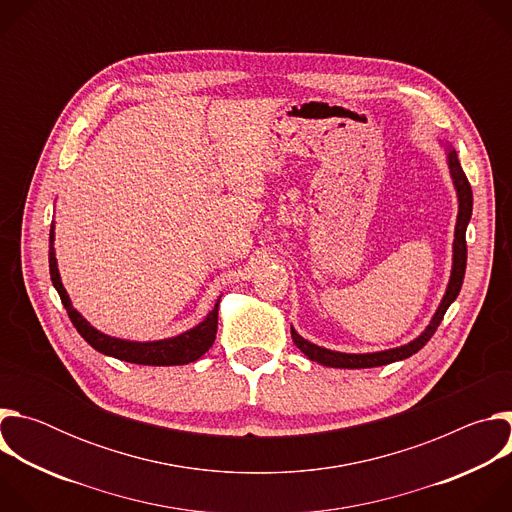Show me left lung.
Returning <instances> with one entry per match:
<instances>
[{"instance_id":"obj_1","label":"left lung","mask_w":512,"mask_h":512,"mask_svg":"<svg viewBox=\"0 0 512 512\" xmlns=\"http://www.w3.org/2000/svg\"><path fill=\"white\" fill-rule=\"evenodd\" d=\"M448 166H450V174L458 192V202H460V210H458V223H456V239H454V265H452V277L446 289V296L437 308L435 316L431 318L429 326L425 328V332L421 336H417L415 340H411L405 346L399 348H391V350H383V352H373V354H346V352H336V350H328L322 346H316L308 340H304L294 328H291V338H294L296 346L314 362L324 364V367H334V369H371V367H383V364L395 362V360H403L409 358L411 354H415L417 350H421L429 338L435 334L437 326L442 324L446 310L450 308V304L458 298L460 289H462V281H464V273H466V259H468V249H466V227L470 223L472 216V188L470 182L460 166L458 154L456 150H452L448 145Z\"/></svg>"}]
</instances>
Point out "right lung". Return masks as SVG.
<instances>
[{"mask_svg": "<svg viewBox=\"0 0 512 512\" xmlns=\"http://www.w3.org/2000/svg\"><path fill=\"white\" fill-rule=\"evenodd\" d=\"M54 227L50 229V251H48V263H50V279L58 291V296L62 300V306L68 312L70 322L75 324L79 334L99 352L133 362V364H150V367H172V364H188L198 360L214 342L216 338V328H218V302L216 300L214 310L192 330L182 332L180 336L166 338V340H156V342H129L121 338L107 336L99 330H95L75 308H72L66 289L62 287L58 267H56V257H54Z\"/></svg>", "mask_w": 512, "mask_h": 512, "instance_id": "obj_1", "label": "right lung"}]
</instances>
